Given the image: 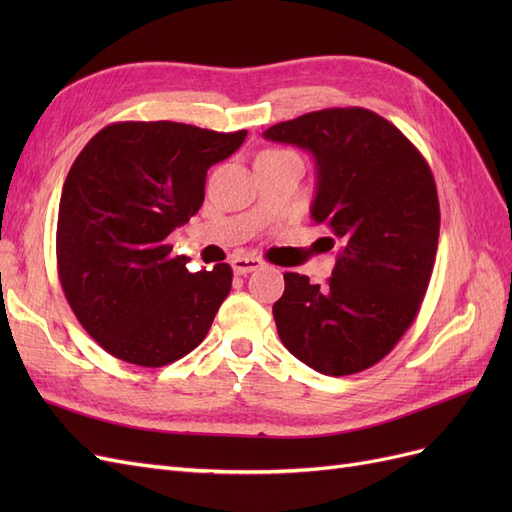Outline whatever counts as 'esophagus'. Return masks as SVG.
Masks as SVG:
<instances>
[{"instance_id": "34e87169", "label": "esophagus", "mask_w": 512, "mask_h": 512, "mask_svg": "<svg viewBox=\"0 0 512 512\" xmlns=\"http://www.w3.org/2000/svg\"><path fill=\"white\" fill-rule=\"evenodd\" d=\"M262 265H265V262L256 256H237L235 260H232V269H235L237 275H247V273L260 269Z\"/></svg>"}]
</instances>
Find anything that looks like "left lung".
I'll list each match as a JSON object with an SVG mask.
<instances>
[{"label": "left lung", "mask_w": 512, "mask_h": 512, "mask_svg": "<svg viewBox=\"0 0 512 512\" xmlns=\"http://www.w3.org/2000/svg\"><path fill=\"white\" fill-rule=\"evenodd\" d=\"M265 138L312 153V218L342 243L327 284L284 273L277 333L320 374H359L395 348L425 299L440 237L431 168L391 121L359 106L275 123Z\"/></svg>", "instance_id": "1"}]
</instances>
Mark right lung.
I'll return each instance as SVG.
<instances>
[{"instance_id":"obj_1","label":"right lung","mask_w":512,"mask_h":512,"mask_svg":"<svg viewBox=\"0 0 512 512\" xmlns=\"http://www.w3.org/2000/svg\"><path fill=\"white\" fill-rule=\"evenodd\" d=\"M245 136L117 121L74 160L59 200L57 273L74 316L115 359L162 367L211 329L232 269L220 262L190 273L166 237L198 213L207 170Z\"/></svg>"}]
</instances>
